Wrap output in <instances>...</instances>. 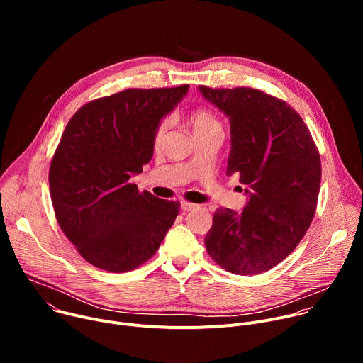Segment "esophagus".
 Segmentation results:
<instances>
[{
	"instance_id": "esophagus-1",
	"label": "esophagus",
	"mask_w": 363,
	"mask_h": 363,
	"mask_svg": "<svg viewBox=\"0 0 363 363\" xmlns=\"http://www.w3.org/2000/svg\"><path fill=\"white\" fill-rule=\"evenodd\" d=\"M195 208H198V205L196 203H192V202H189V201H181V210L182 211H192V210H195Z\"/></svg>"
}]
</instances>
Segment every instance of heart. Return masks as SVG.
Returning <instances> with one entry per match:
<instances>
[{"label": "heart", "instance_id": "heart-1", "mask_svg": "<svg viewBox=\"0 0 363 363\" xmlns=\"http://www.w3.org/2000/svg\"><path fill=\"white\" fill-rule=\"evenodd\" d=\"M188 121L192 126L195 138L211 135V133H223V125H221L218 116L208 109H202V108L194 109L189 113ZM167 129H168L167 122H161L157 126V129H155V133H153V145L155 146L161 145V142L164 140V138L167 135Z\"/></svg>", "mask_w": 363, "mask_h": 363}]
</instances>
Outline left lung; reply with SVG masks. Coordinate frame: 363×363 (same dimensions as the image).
Instances as JSON below:
<instances>
[{"label": "left lung", "instance_id": "obj_1", "mask_svg": "<svg viewBox=\"0 0 363 363\" xmlns=\"http://www.w3.org/2000/svg\"><path fill=\"white\" fill-rule=\"evenodd\" d=\"M230 119L227 175L237 174L248 202L218 208L203 242L230 273L269 272L297 247L313 221L322 165L301 116L284 100L251 87H198Z\"/></svg>", "mask_w": 363, "mask_h": 363}]
</instances>
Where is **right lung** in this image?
<instances>
[{
    "instance_id": "obj_1",
    "label": "right lung",
    "mask_w": 363,
    "mask_h": 363,
    "mask_svg": "<svg viewBox=\"0 0 363 363\" xmlns=\"http://www.w3.org/2000/svg\"><path fill=\"white\" fill-rule=\"evenodd\" d=\"M189 86L126 89L83 105L51 160L57 223L77 252L111 273L133 270L158 251L181 205L130 184L153 155V133Z\"/></svg>"
}]
</instances>
